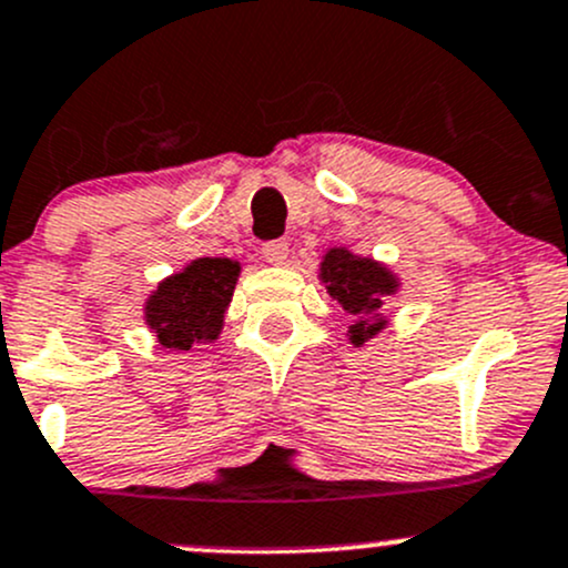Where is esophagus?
Masks as SVG:
<instances>
[{
    "instance_id": "1",
    "label": "esophagus",
    "mask_w": 568,
    "mask_h": 568,
    "mask_svg": "<svg viewBox=\"0 0 568 568\" xmlns=\"http://www.w3.org/2000/svg\"><path fill=\"white\" fill-rule=\"evenodd\" d=\"M263 257H266V263H274V266H280V263H285V257H288V242L285 239H272V242L263 244Z\"/></svg>"
}]
</instances>
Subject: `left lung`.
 Returning a JSON list of instances; mask_svg holds the SVG:
<instances>
[{
    "mask_svg": "<svg viewBox=\"0 0 568 568\" xmlns=\"http://www.w3.org/2000/svg\"><path fill=\"white\" fill-rule=\"evenodd\" d=\"M321 283L348 316L357 318L348 326V341L354 346H363L368 337L385 329L387 321L379 311L385 305V296H393L398 291V280L390 268L371 257H359L348 250L335 247L321 261Z\"/></svg>",
    "mask_w": 568,
    "mask_h": 568,
    "instance_id": "1",
    "label": "left lung"
}]
</instances>
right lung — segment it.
Masks as SVG:
<instances>
[{
    "label": "right lung",
    "mask_w": 568,
    "mask_h": 568,
    "mask_svg": "<svg viewBox=\"0 0 568 568\" xmlns=\"http://www.w3.org/2000/svg\"><path fill=\"white\" fill-rule=\"evenodd\" d=\"M239 272L242 266L231 257H197L183 272L159 283L145 302V321L159 343L189 352L197 343L216 341Z\"/></svg>",
    "instance_id": "1"
}]
</instances>
